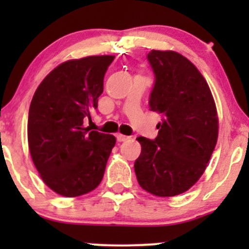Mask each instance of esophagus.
<instances>
[{
	"mask_svg": "<svg viewBox=\"0 0 249 249\" xmlns=\"http://www.w3.org/2000/svg\"><path fill=\"white\" fill-rule=\"evenodd\" d=\"M129 139H130V137L129 136H125V135H122V134H118L117 135L118 142H125V141H127Z\"/></svg>",
	"mask_w": 249,
	"mask_h": 249,
	"instance_id": "obj_1",
	"label": "esophagus"
}]
</instances>
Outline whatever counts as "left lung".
Returning <instances> with one entry per match:
<instances>
[{
	"instance_id": "1",
	"label": "left lung",
	"mask_w": 249,
	"mask_h": 249,
	"mask_svg": "<svg viewBox=\"0 0 249 249\" xmlns=\"http://www.w3.org/2000/svg\"><path fill=\"white\" fill-rule=\"evenodd\" d=\"M147 59L155 82L150 110L161 115L154 140L139 137L135 161L139 184L157 196L187 192L205 172L218 139V117L205 78L187 57L152 50Z\"/></svg>"
}]
</instances>
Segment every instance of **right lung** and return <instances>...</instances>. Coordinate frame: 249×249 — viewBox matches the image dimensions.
Masks as SVG:
<instances>
[{
	"instance_id": "1",
	"label": "right lung",
	"mask_w": 249,
	"mask_h": 249,
	"mask_svg": "<svg viewBox=\"0 0 249 249\" xmlns=\"http://www.w3.org/2000/svg\"><path fill=\"white\" fill-rule=\"evenodd\" d=\"M113 55L69 60L55 67L37 88L29 110L27 140L41 178L56 194L76 197L94 190L104 178L113 135L90 131Z\"/></svg>"
}]
</instances>
